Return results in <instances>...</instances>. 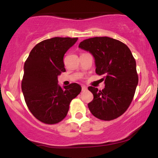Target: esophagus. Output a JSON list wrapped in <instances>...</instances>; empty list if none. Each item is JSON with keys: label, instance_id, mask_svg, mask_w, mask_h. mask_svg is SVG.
<instances>
[{"label": "esophagus", "instance_id": "34e87169", "mask_svg": "<svg viewBox=\"0 0 158 158\" xmlns=\"http://www.w3.org/2000/svg\"><path fill=\"white\" fill-rule=\"evenodd\" d=\"M86 90H87V88H86L85 85L82 86V91H85Z\"/></svg>", "mask_w": 158, "mask_h": 158}]
</instances>
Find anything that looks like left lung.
<instances>
[{"label": "left lung", "mask_w": 158, "mask_h": 158, "mask_svg": "<svg viewBox=\"0 0 158 158\" xmlns=\"http://www.w3.org/2000/svg\"><path fill=\"white\" fill-rule=\"evenodd\" d=\"M79 47L92 54L96 74L103 75L105 83L102 90L88 87L94 95L88 109L99 119H115L127 111L135 96L138 84L135 59L126 44L107 36L87 39Z\"/></svg>", "instance_id": "8db88e82"}]
</instances>
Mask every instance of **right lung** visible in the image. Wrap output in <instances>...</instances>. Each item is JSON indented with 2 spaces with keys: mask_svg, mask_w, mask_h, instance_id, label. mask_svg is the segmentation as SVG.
Returning a JSON list of instances; mask_svg holds the SVG:
<instances>
[{
  "mask_svg": "<svg viewBox=\"0 0 158 158\" xmlns=\"http://www.w3.org/2000/svg\"><path fill=\"white\" fill-rule=\"evenodd\" d=\"M77 38L54 37L38 43L23 67L21 89L28 109L47 124L61 122L68 114L71 101L81 91V85L57 84L58 75L65 72L63 57Z\"/></svg>",
  "mask_w": 158,
  "mask_h": 158,
  "instance_id": "add662e5",
  "label": "right lung"
}]
</instances>
